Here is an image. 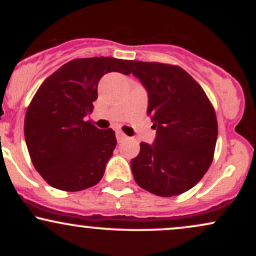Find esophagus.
I'll list each match as a JSON object with an SVG mask.
<instances>
[{
	"label": "esophagus",
	"mask_w": 256,
	"mask_h": 256,
	"mask_svg": "<svg viewBox=\"0 0 256 256\" xmlns=\"http://www.w3.org/2000/svg\"><path fill=\"white\" fill-rule=\"evenodd\" d=\"M116 140H118V142H122V140H126V134H122V131H116Z\"/></svg>",
	"instance_id": "34e87169"
}]
</instances>
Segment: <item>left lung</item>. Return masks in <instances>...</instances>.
I'll use <instances>...</instances> for the list:
<instances>
[{
    "label": "left lung",
    "instance_id": "obj_1",
    "mask_svg": "<svg viewBox=\"0 0 256 256\" xmlns=\"http://www.w3.org/2000/svg\"><path fill=\"white\" fill-rule=\"evenodd\" d=\"M126 64L146 90V114L156 130L152 144H140V154L131 160L132 174L154 195H180L195 186L212 164L218 137L216 112L204 89L180 67Z\"/></svg>",
    "mask_w": 256,
    "mask_h": 256
}]
</instances>
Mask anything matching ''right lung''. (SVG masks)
<instances>
[{
  "label": "right lung",
  "mask_w": 256,
  "mask_h": 256,
  "mask_svg": "<svg viewBox=\"0 0 256 256\" xmlns=\"http://www.w3.org/2000/svg\"><path fill=\"white\" fill-rule=\"evenodd\" d=\"M126 60L76 58L61 66L37 90L25 116L26 146L34 168L52 188L80 192L104 177L116 146V132L85 122L106 73L130 74Z\"/></svg>",
  "instance_id": "add662e5"
}]
</instances>
